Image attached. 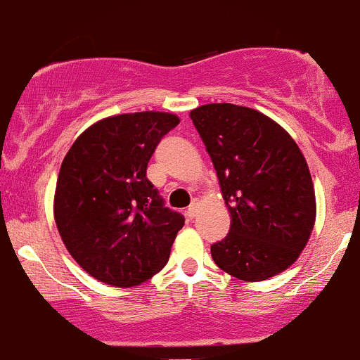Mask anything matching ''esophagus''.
Wrapping results in <instances>:
<instances>
[{"instance_id":"1","label":"esophagus","mask_w":360,"mask_h":360,"mask_svg":"<svg viewBox=\"0 0 360 360\" xmlns=\"http://www.w3.org/2000/svg\"><path fill=\"white\" fill-rule=\"evenodd\" d=\"M197 206H199V204H197L195 200H194V202H192L191 206L187 207V216H188V218H191V219L195 218V214H197Z\"/></svg>"}]
</instances>
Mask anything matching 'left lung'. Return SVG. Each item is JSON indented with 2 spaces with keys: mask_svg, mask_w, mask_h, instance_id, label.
<instances>
[{
  "mask_svg": "<svg viewBox=\"0 0 360 360\" xmlns=\"http://www.w3.org/2000/svg\"><path fill=\"white\" fill-rule=\"evenodd\" d=\"M210 153L230 231L212 243L218 268L243 281H262L290 268L311 237L316 199L304 154L271 118L230 103L191 111Z\"/></svg>",
  "mask_w": 360,
  "mask_h": 360,
  "instance_id": "obj_1",
  "label": "left lung"
}]
</instances>
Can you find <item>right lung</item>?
<instances>
[{
    "label": "right lung",
    "instance_id": "right-lung-1",
    "mask_svg": "<svg viewBox=\"0 0 360 360\" xmlns=\"http://www.w3.org/2000/svg\"><path fill=\"white\" fill-rule=\"evenodd\" d=\"M172 113L104 118L80 135L61 163L58 231L70 256L96 280L135 287L160 273L185 218L165 206L146 172Z\"/></svg>",
    "mask_w": 360,
    "mask_h": 360
}]
</instances>
